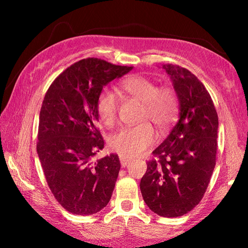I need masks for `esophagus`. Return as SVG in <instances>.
<instances>
[{
    "instance_id": "1",
    "label": "esophagus",
    "mask_w": 248,
    "mask_h": 248,
    "mask_svg": "<svg viewBox=\"0 0 248 248\" xmlns=\"http://www.w3.org/2000/svg\"><path fill=\"white\" fill-rule=\"evenodd\" d=\"M119 160H120V163H121V166H123V167H125L131 162L130 157L124 156V155H119Z\"/></svg>"
}]
</instances>
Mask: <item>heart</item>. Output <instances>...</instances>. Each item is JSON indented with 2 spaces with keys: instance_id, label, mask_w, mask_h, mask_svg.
I'll list each match as a JSON object with an SVG mask.
<instances>
[{
  "instance_id": "1",
  "label": "heart",
  "mask_w": 248,
  "mask_h": 248,
  "mask_svg": "<svg viewBox=\"0 0 248 248\" xmlns=\"http://www.w3.org/2000/svg\"><path fill=\"white\" fill-rule=\"evenodd\" d=\"M119 88L127 96L143 102L141 120L150 119L161 130L167 129L175 121L179 110L178 97L170 86L156 87V84L143 76H130L119 83ZM99 118L107 127H112L117 119L118 97L115 92L105 88L97 101ZM154 127L145 121L134 127H124L108 140L109 148L124 156L143 155L156 141Z\"/></svg>"
}]
</instances>
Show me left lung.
Listing matches in <instances>:
<instances>
[{
	"label": "left lung",
	"mask_w": 248,
	"mask_h": 248,
	"mask_svg": "<svg viewBox=\"0 0 248 248\" xmlns=\"http://www.w3.org/2000/svg\"><path fill=\"white\" fill-rule=\"evenodd\" d=\"M179 100V120L154 150L140 183L144 202L163 217H178L202 199L214 170L218 117L211 96L191 71L162 66Z\"/></svg>",
	"instance_id": "1"
}]
</instances>
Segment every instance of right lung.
<instances>
[{
  "mask_svg": "<svg viewBox=\"0 0 248 248\" xmlns=\"http://www.w3.org/2000/svg\"><path fill=\"white\" fill-rule=\"evenodd\" d=\"M132 69L85 59L62 72L46 93L37 154L51 192L72 214L97 213L112 197L120 170L118 155L92 161L104 147L97 128V101L103 86Z\"/></svg>",
  "mask_w": 248,
  "mask_h": 248,
  "instance_id": "obj_1",
  "label": "right lung"
}]
</instances>
